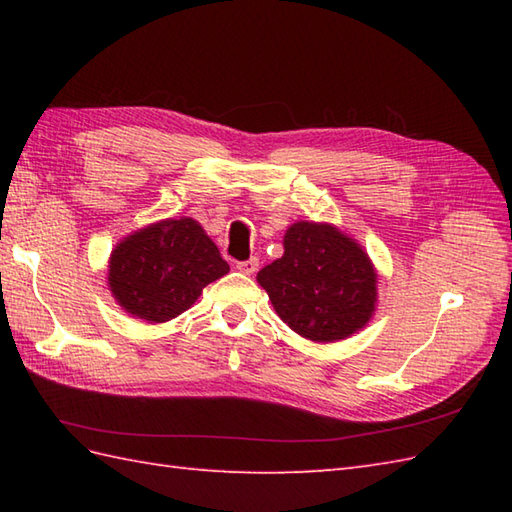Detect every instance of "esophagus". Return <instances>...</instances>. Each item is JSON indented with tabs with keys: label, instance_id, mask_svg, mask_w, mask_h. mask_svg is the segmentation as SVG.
Here are the masks:
<instances>
[{
	"label": "esophagus",
	"instance_id": "1",
	"mask_svg": "<svg viewBox=\"0 0 512 512\" xmlns=\"http://www.w3.org/2000/svg\"><path fill=\"white\" fill-rule=\"evenodd\" d=\"M257 268H259L257 257H250V259H246V262H237V270H239V273H244V275H253Z\"/></svg>",
	"mask_w": 512,
	"mask_h": 512
}]
</instances>
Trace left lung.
I'll return each mask as SVG.
<instances>
[{"mask_svg":"<svg viewBox=\"0 0 512 512\" xmlns=\"http://www.w3.org/2000/svg\"><path fill=\"white\" fill-rule=\"evenodd\" d=\"M257 281L281 321L310 341L345 339L374 312V266L354 239L330 224H292L284 257L259 270Z\"/></svg>","mask_w":512,"mask_h":512,"instance_id":"obj_1","label":"left lung"}]
</instances>
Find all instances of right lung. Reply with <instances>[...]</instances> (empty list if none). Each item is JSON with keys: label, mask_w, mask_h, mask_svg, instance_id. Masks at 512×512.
Wrapping results in <instances>:
<instances>
[{"label": "right lung", "mask_w": 512, "mask_h": 512, "mask_svg": "<svg viewBox=\"0 0 512 512\" xmlns=\"http://www.w3.org/2000/svg\"><path fill=\"white\" fill-rule=\"evenodd\" d=\"M228 264L202 226L182 217L125 237L110 257V288L136 317L162 323L191 308Z\"/></svg>", "instance_id": "add662e5"}]
</instances>
